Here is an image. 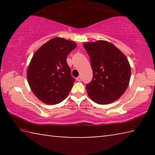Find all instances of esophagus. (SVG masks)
I'll return each mask as SVG.
<instances>
[{"mask_svg": "<svg viewBox=\"0 0 155 155\" xmlns=\"http://www.w3.org/2000/svg\"><path fill=\"white\" fill-rule=\"evenodd\" d=\"M81 80H82V77H81V76H79V77H78L77 78V81H81Z\"/></svg>", "mask_w": 155, "mask_h": 155, "instance_id": "1", "label": "esophagus"}]
</instances>
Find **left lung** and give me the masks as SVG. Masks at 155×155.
Returning a JSON list of instances; mask_svg holds the SVG:
<instances>
[{
    "label": "left lung",
    "instance_id": "1",
    "mask_svg": "<svg viewBox=\"0 0 155 155\" xmlns=\"http://www.w3.org/2000/svg\"><path fill=\"white\" fill-rule=\"evenodd\" d=\"M83 46L90 56L93 78L86 85L90 98L101 104L111 103L125 92L130 78L128 59L114 44L99 40Z\"/></svg>",
    "mask_w": 155,
    "mask_h": 155
}]
</instances>
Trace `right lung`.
I'll use <instances>...</instances> for the list:
<instances>
[{"instance_id":"1","label":"right lung","mask_w":155,"mask_h":155,"mask_svg":"<svg viewBox=\"0 0 155 155\" xmlns=\"http://www.w3.org/2000/svg\"><path fill=\"white\" fill-rule=\"evenodd\" d=\"M76 47L74 41L55 38L33 54L28 67L27 80L31 91L43 103L55 104L69 94L75 79L66 59Z\"/></svg>"}]
</instances>
